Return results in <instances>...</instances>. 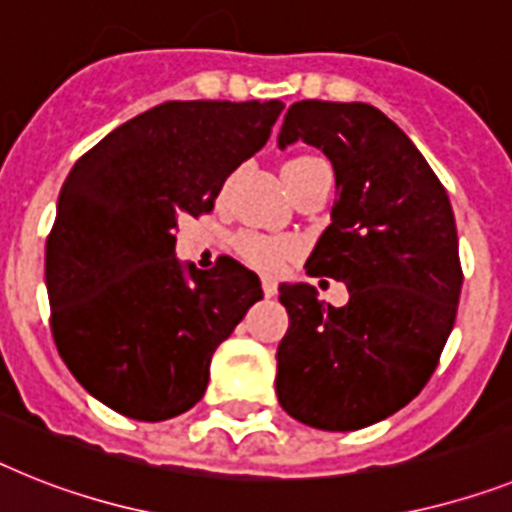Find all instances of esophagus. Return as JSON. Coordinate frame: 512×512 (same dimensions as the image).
I'll return each mask as SVG.
<instances>
[{
	"label": "esophagus",
	"mask_w": 512,
	"mask_h": 512,
	"mask_svg": "<svg viewBox=\"0 0 512 512\" xmlns=\"http://www.w3.org/2000/svg\"><path fill=\"white\" fill-rule=\"evenodd\" d=\"M263 294L265 296H276L278 294V286L273 278H263Z\"/></svg>",
	"instance_id": "1"
}]
</instances>
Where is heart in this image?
Listing matches in <instances>:
<instances>
[{"label": "heart", "instance_id": "obj_1", "mask_svg": "<svg viewBox=\"0 0 512 512\" xmlns=\"http://www.w3.org/2000/svg\"><path fill=\"white\" fill-rule=\"evenodd\" d=\"M317 158L312 156H294L286 161L283 166V176L294 174V171L304 169L309 163H315ZM236 252L242 255L244 263H249L252 268H257L260 273H268V276H276L283 265L289 263L291 257L296 255V242L294 239H286V236H268L257 234V231H242V234L234 239Z\"/></svg>", "mask_w": 512, "mask_h": 512}]
</instances>
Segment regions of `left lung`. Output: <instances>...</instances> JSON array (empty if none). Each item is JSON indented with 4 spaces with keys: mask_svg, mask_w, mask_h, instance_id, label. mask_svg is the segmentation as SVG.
I'll use <instances>...</instances> for the list:
<instances>
[{
    "mask_svg": "<svg viewBox=\"0 0 512 512\" xmlns=\"http://www.w3.org/2000/svg\"><path fill=\"white\" fill-rule=\"evenodd\" d=\"M304 140L336 171V203L309 276L346 283L349 304L283 283L289 330L276 393L302 424L351 432L422 393L453 330L463 286L448 192L398 124L369 103L296 101L278 145Z\"/></svg>",
    "mask_w": 512,
    "mask_h": 512,
    "instance_id": "obj_1",
    "label": "left lung"
}]
</instances>
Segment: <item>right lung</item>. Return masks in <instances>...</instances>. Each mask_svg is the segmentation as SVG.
<instances>
[{"label":"right lung","mask_w":512,"mask_h":512,"mask_svg":"<svg viewBox=\"0 0 512 512\" xmlns=\"http://www.w3.org/2000/svg\"><path fill=\"white\" fill-rule=\"evenodd\" d=\"M281 101H166L77 158L46 239L51 336L93 398L140 422L190 411L213 351L263 299L223 257L174 255L179 216H205L226 176L268 143Z\"/></svg>","instance_id":"right-lung-1"}]
</instances>
